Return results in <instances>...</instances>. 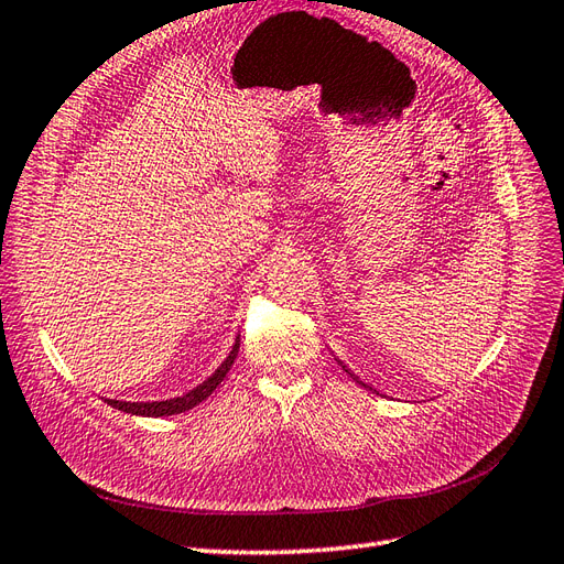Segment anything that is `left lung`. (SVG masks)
I'll list each match as a JSON object with an SVG mask.
<instances>
[{"label":"left lung","mask_w":564,"mask_h":564,"mask_svg":"<svg viewBox=\"0 0 564 564\" xmlns=\"http://www.w3.org/2000/svg\"><path fill=\"white\" fill-rule=\"evenodd\" d=\"M345 371H348V369H345ZM348 373H350V377H352V379H355V381H359V379H357V377H355V373H352V371H348ZM359 383H362V381H359Z\"/></svg>","instance_id":"1"}]
</instances>
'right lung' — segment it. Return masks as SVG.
Returning <instances> with one entry per match:
<instances>
[{
    "instance_id": "add662e5",
    "label": "right lung",
    "mask_w": 564,
    "mask_h": 564,
    "mask_svg": "<svg viewBox=\"0 0 564 564\" xmlns=\"http://www.w3.org/2000/svg\"><path fill=\"white\" fill-rule=\"evenodd\" d=\"M238 350H240V338H236L234 350L228 352V357L224 359V365L216 369L207 381H202L197 388H193L191 393H185L181 398L159 400V402H121V400H107V402L111 408H117V410L128 412V414H138V416H169V414H181L185 410H193L195 405H199L202 400H207L216 391V386L224 381L230 365H234Z\"/></svg>"
}]
</instances>
